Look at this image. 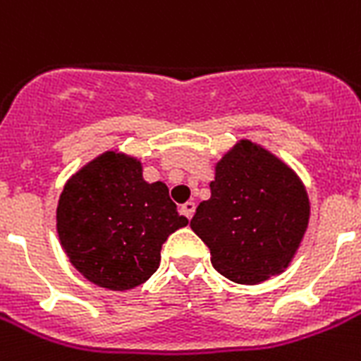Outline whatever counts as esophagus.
Returning <instances> with one entry per match:
<instances>
[{"label":"esophagus","instance_id":"34e87169","mask_svg":"<svg viewBox=\"0 0 361 361\" xmlns=\"http://www.w3.org/2000/svg\"><path fill=\"white\" fill-rule=\"evenodd\" d=\"M195 208H197V204H195V202H185V204H183V206H181V208H180V212H181V214H183V215H185L187 219H191L192 214H195Z\"/></svg>","mask_w":361,"mask_h":361}]
</instances>
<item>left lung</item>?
Returning a JSON list of instances; mask_svg holds the SVG:
<instances>
[{"label": "left lung", "instance_id": "left-lung-1", "mask_svg": "<svg viewBox=\"0 0 361 361\" xmlns=\"http://www.w3.org/2000/svg\"><path fill=\"white\" fill-rule=\"evenodd\" d=\"M209 189L191 228L209 247L214 268L240 285L283 274L311 215L300 176L275 153L241 138L215 163Z\"/></svg>", "mask_w": 361, "mask_h": 361}]
</instances>
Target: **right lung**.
Masks as SVG:
<instances>
[{"label":"right lung","instance_id":"right-lung-1","mask_svg":"<svg viewBox=\"0 0 361 361\" xmlns=\"http://www.w3.org/2000/svg\"><path fill=\"white\" fill-rule=\"evenodd\" d=\"M163 181L147 183L142 161L120 149L101 153L63 185L56 231L69 262L90 283L130 290L159 268L161 247L187 226Z\"/></svg>","mask_w":361,"mask_h":361}]
</instances>
